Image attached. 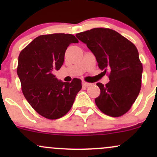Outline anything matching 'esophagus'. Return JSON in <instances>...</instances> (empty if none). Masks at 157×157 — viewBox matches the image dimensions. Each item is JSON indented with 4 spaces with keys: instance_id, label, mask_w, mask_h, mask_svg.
<instances>
[{
    "instance_id": "1",
    "label": "esophagus",
    "mask_w": 157,
    "mask_h": 157,
    "mask_svg": "<svg viewBox=\"0 0 157 157\" xmlns=\"http://www.w3.org/2000/svg\"><path fill=\"white\" fill-rule=\"evenodd\" d=\"M91 85V83H89V82H86V81H83L82 82V86H84V87H89V86H90Z\"/></svg>"
}]
</instances>
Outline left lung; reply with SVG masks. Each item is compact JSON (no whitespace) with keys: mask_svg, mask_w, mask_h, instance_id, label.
Returning <instances> with one entry per match:
<instances>
[{"mask_svg":"<svg viewBox=\"0 0 157 157\" xmlns=\"http://www.w3.org/2000/svg\"><path fill=\"white\" fill-rule=\"evenodd\" d=\"M76 36L92 52L99 68L109 71V82L105 86L97 83L100 89L95 98L97 106L108 116H122L130 110L141 89L143 68L137 48L111 29L94 28Z\"/></svg>","mask_w":157,"mask_h":157,"instance_id":"obj_1","label":"left lung"}]
</instances>
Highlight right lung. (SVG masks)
Listing matches in <instances>:
<instances>
[{"instance_id":"obj_1","label":"right lung","mask_w":157,"mask_h":157,"mask_svg":"<svg viewBox=\"0 0 157 157\" xmlns=\"http://www.w3.org/2000/svg\"><path fill=\"white\" fill-rule=\"evenodd\" d=\"M72 43H78V40L71 34L40 35L19 55L17 73L22 92L36 112L46 119L66 115L82 89L80 79L64 82L53 75L61 68L66 50Z\"/></svg>"}]
</instances>
